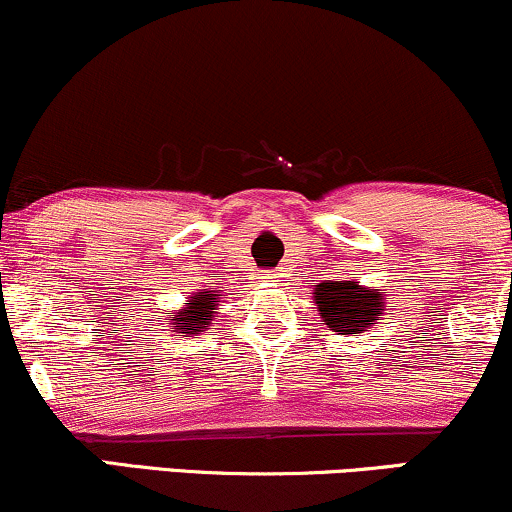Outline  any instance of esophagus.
<instances>
[{
	"label": "esophagus",
	"instance_id": "34e87169",
	"mask_svg": "<svg viewBox=\"0 0 512 512\" xmlns=\"http://www.w3.org/2000/svg\"><path fill=\"white\" fill-rule=\"evenodd\" d=\"M274 278H276L274 274H264V281H274Z\"/></svg>",
	"mask_w": 512,
	"mask_h": 512
}]
</instances>
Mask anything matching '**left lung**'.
<instances>
[{"mask_svg": "<svg viewBox=\"0 0 512 512\" xmlns=\"http://www.w3.org/2000/svg\"><path fill=\"white\" fill-rule=\"evenodd\" d=\"M314 304L319 319L338 335H357L368 331L385 314V295L378 288L352 281H323L314 288Z\"/></svg>", "mask_w": 512, "mask_h": 512, "instance_id": "1", "label": "left lung"}]
</instances>
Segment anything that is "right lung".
I'll list each match as a JSON object with an SVG mask.
<instances>
[{
  "label": "right lung",
  "mask_w": 512,
  "mask_h": 512,
  "mask_svg": "<svg viewBox=\"0 0 512 512\" xmlns=\"http://www.w3.org/2000/svg\"><path fill=\"white\" fill-rule=\"evenodd\" d=\"M219 302L222 300H219L217 290L205 288L203 293H193L191 297H186L184 307L174 309L167 319H170L174 333H186V338H189V335L203 333L210 326L219 309Z\"/></svg>",
  "instance_id": "add662e5"
}]
</instances>
